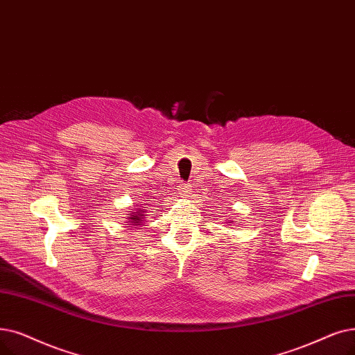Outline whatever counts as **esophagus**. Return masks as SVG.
I'll use <instances>...</instances> for the list:
<instances>
[{
	"label": "esophagus",
	"instance_id": "esophagus-1",
	"mask_svg": "<svg viewBox=\"0 0 355 355\" xmlns=\"http://www.w3.org/2000/svg\"><path fill=\"white\" fill-rule=\"evenodd\" d=\"M191 184H182V187H181V196H189L190 193H191Z\"/></svg>",
	"mask_w": 355,
	"mask_h": 355
}]
</instances>
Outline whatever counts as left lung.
Listing matches in <instances>:
<instances>
[{"label":"left lung","mask_w":355,"mask_h":355,"mask_svg":"<svg viewBox=\"0 0 355 355\" xmlns=\"http://www.w3.org/2000/svg\"><path fill=\"white\" fill-rule=\"evenodd\" d=\"M227 223H230V222H227Z\"/></svg>","instance_id":"left-lung-1"}]
</instances>
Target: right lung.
Returning <instances> with one entry per match:
<instances>
[{"mask_svg":"<svg viewBox=\"0 0 355 355\" xmlns=\"http://www.w3.org/2000/svg\"><path fill=\"white\" fill-rule=\"evenodd\" d=\"M135 211H130V214L126 216V219L130 226H139L145 222V209H132Z\"/></svg>","mask_w":355,"mask_h":355,"instance_id":"add662e5","label":"right lung"}]
</instances>
